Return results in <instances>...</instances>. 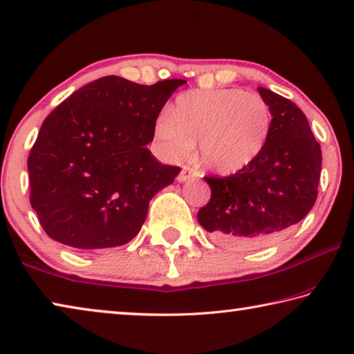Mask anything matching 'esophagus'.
Listing matches in <instances>:
<instances>
[{"label": "esophagus", "mask_w": 354, "mask_h": 354, "mask_svg": "<svg viewBox=\"0 0 354 354\" xmlns=\"http://www.w3.org/2000/svg\"><path fill=\"white\" fill-rule=\"evenodd\" d=\"M194 177H196V172H194L193 169H189L188 166H185V167H182L180 174H178L177 180L180 182V183H183V182H189V180H192V178H194Z\"/></svg>", "instance_id": "1"}]
</instances>
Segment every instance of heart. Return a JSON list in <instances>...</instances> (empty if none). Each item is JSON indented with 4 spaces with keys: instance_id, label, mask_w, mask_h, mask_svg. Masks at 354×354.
Masks as SVG:
<instances>
[{
    "instance_id": "b5f03b06",
    "label": "heart",
    "mask_w": 354,
    "mask_h": 354,
    "mask_svg": "<svg viewBox=\"0 0 354 354\" xmlns=\"http://www.w3.org/2000/svg\"><path fill=\"white\" fill-rule=\"evenodd\" d=\"M272 112L263 96L241 88L189 90L155 123L158 144L174 158H183L196 142V160L220 176L252 166L268 144Z\"/></svg>"
}]
</instances>
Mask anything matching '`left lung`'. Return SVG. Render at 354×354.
Returning <instances> with one entry per match:
<instances>
[{"label": "left lung", "mask_w": 354, "mask_h": 354, "mask_svg": "<svg viewBox=\"0 0 354 354\" xmlns=\"http://www.w3.org/2000/svg\"><path fill=\"white\" fill-rule=\"evenodd\" d=\"M272 112V129L259 158L230 177H205L210 201L199 225L226 247L274 241L312 210L322 176V149L295 102L259 86Z\"/></svg>", "instance_id": "8db88e82"}]
</instances>
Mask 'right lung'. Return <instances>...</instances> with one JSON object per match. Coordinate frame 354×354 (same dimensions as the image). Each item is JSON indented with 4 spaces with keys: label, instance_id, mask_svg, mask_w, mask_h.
<instances>
[{
    "label": "right lung",
    "instance_id": "obj_1",
    "mask_svg": "<svg viewBox=\"0 0 354 354\" xmlns=\"http://www.w3.org/2000/svg\"><path fill=\"white\" fill-rule=\"evenodd\" d=\"M182 79L140 85L107 75L74 91L44 123L28 156L30 203L48 237L79 250L138 236L149 203L178 176L147 149Z\"/></svg>",
    "mask_w": 354,
    "mask_h": 354
}]
</instances>
